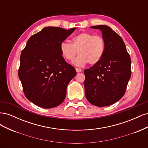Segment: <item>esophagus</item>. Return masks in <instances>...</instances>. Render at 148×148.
<instances>
[{
    "label": "esophagus",
    "instance_id": "esophagus-1",
    "mask_svg": "<svg viewBox=\"0 0 148 148\" xmlns=\"http://www.w3.org/2000/svg\"><path fill=\"white\" fill-rule=\"evenodd\" d=\"M75 70H76V71H77V72H78V73L81 72V71H82V70L81 69H79V68H75Z\"/></svg>",
    "mask_w": 148,
    "mask_h": 148
}]
</instances>
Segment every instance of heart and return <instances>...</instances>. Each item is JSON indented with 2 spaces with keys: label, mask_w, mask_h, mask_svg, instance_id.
<instances>
[{
  "label": "heart",
  "mask_w": 148,
  "mask_h": 148,
  "mask_svg": "<svg viewBox=\"0 0 148 148\" xmlns=\"http://www.w3.org/2000/svg\"><path fill=\"white\" fill-rule=\"evenodd\" d=\"M78 51L79 55L72 61V64L78 66H83L89 63L97 64L103 57L105 51L104 40L100 36L83 32L75 36L72 43L62 41L60 51L65 59L72 60Z\"/></svg>",
  "instance_id": "obj_1"
}]
</instances>
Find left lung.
I'll return each instance as SVG.
<instances>
[{"label":"left lung","instance_id":"obj_1","mask_svg":"<svg viewBox=\"0 0 148 148\" xmlns=\"http://www.w3.org/2000/svg\"><path fill=\"white\" fill-rule=\"evenodd\" d=\"M102 32L105 51L101 60L84 71L85 96L91 104L109 106L119 101L131 77V59L120 36L109 26H91Z\"/></svg>","mask_w":148,"mask_h":148}]
</instances>
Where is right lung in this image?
<instances>
[{
	"instance_id": "right-lung-1",
	"label": "right lung",
	"mask_w": 148,
	"mask_h": 148,
	"mask_svg": "<svg viewBox=\"0 0 148 148\" xmlns=\"http://www.w3.org/2000/svg\"><path fill=\"white\" fill-rule=\"evenodd\" d=\"M75 29L44 28L30 37L22 51L18 77L25 96L35 105L50 109L64 101L77 71L62 57L60 45Z\"/></svg>"
}]
</instances>
